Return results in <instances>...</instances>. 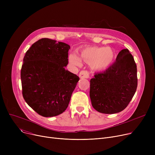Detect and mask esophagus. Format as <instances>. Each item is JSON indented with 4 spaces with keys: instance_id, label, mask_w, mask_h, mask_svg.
I'll list each match as a JSON object with an SVG mask.
<instances>
[{
    "instance_id": "esophagus-1",
    "label": "esophagus",
    "mask_w": 155,
    "mask_h": 155,
    "mask_svg": "<svg viewBox=\"0 0 155 155\" xmlns=\"http://www.w3.org/2000/svg\"><path fill=\"white\" fill-rule=\"evenodd\" d=\"M79 77L80 78H88L89 77V73L87 71L82 70L79 73Z\"/></svg>"
}]
</instances>
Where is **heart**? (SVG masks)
<instances>
[{"instance_id": "b5f03b06", "label": "heart", "mask_w": 155, "mask_h": 155, "mask_svg": "<svg viewBox=\"0 0 155 155\" xmlns=\"http://www.w3.org/2000/svg\"><path fill=\"white\" fill-rule=\"evenodd\" d=\"M78 57L71 53L68 55L69 62L75 66L80 64V60L91 64L92 69L103 70L107 68L114 59L115 53L110 48L87 46L82 48L79 51Z\"/></svg>"}]
</instances>
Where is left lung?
Listing matches in <instances>:
<instances>
[{
  "mask_svg": "<svg viewBox=\"0 0 155 155\" xmlns=\"http://www.w3.org/2000/svg\"><path fill=\"white\" fill-rule=\"evenodd\" d=\"M137 67L127 49L122 50L116 60L91 80L90 97L93 107L103 114L123 110L136 91Z\"/></svg>",
  "mask_w": 155,
  "mask_h": 155,
  "instance_id": "left-lung-1",
  "label": "left lung"
}]
</instances>
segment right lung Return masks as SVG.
Masks as SVG:
<instances>
[{
    "instance_id": "right-lung-1",
    "label": "right lung",
    "mask_w": 155,
    "mask_h": 155,
    "mask_svg": "<svg viewBox=\"0 0 155 155\" xmlns=\"http://www.w3.org/2000/svg\"><path fill=\"white\" fill-rule=\"evenodd\" d=\"M70 46L42 38L23 59L21 79L24 99L38 114L53 117L68 107L79 77L65 69Z\"/></svg>"
}]
</instances>
